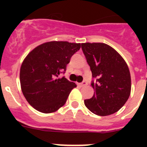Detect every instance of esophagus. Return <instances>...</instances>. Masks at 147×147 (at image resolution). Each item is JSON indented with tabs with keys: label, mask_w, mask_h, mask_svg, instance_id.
I'll return each instance as SVG.
<instances>
[{
	"label": "esophagus",
	"mask_w": 147,
	"mask_h": 147,
	"mask_svg": "<svg viewBox=\"0 0 147 147\" xmlns=\"http://www.w3.org/2000/svg\"><path fill=\"white\" fill-rule=\"evenodd\" d=\"M79 53H80V54H82V55H83V53H82V50H80V51H79Z\"/></svg>",
	"instance_id": "1"
}]
</instances>
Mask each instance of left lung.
I'll use <instances>...</instances> for the list:
<instances>
[{"label":"left lung","mask_w":147,"mask_h":147,"mask_svg":"<svg viewBox=\"0 0 147 147\" xmlns=\"http://www.w3.org/2000/svg\"><path fill=\"white\" fill-rule=\"evenodd\" d=\"M80 48V43L51 41L38 46L26 55L20 71V87L34 109L49 114L65 104L76 85L62 73Z\"/></svg>","instance_id":"1"}]
</instances>
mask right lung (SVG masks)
I'll list each match as a JSON object with an SVG mask.
<instances>
[{
	"mask_svg": "<svg viewBox=\"0 0 147 147\" xmlns=\"http://www.w3.org/2000/svg\"><path fill=\"white\" fill-rule=\"evenodd\" d=\"M82 49L94 80V94L85 100V106L99 116L117 112L130 97L131 78L127 65L114 49L102 42H85Z\"/></svg>",
	"mask_w": 147,
	"mask_h": 147,
	"instance_id": "obj_1",
	"label": "right lung"
}]
</instances>
